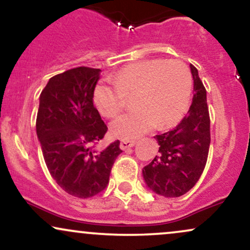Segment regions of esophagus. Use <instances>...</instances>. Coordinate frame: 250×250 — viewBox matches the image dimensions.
<instances>
[{"label":"esophagus","mask_w":250,"mask_h":250,"mask_svg":"<svg viewBox=\"0 0 250 250\" xmlns=\"http://www.w3.org/2000/svg\"><path fill=\"white\" fill-rule=\"evenodd\" d=\"M136 144V141H121V143H120V148L122 150H127L129 148H133V146Z\"/></svg>","instance_id":"1"}]
</instances>
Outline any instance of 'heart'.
<instances>
[{
	"instance_id": "obj_1",
	"label": "heart",
	"mask_w": 250,
	"mask_h": 250,
	"mask_svg": "<svg viewBox=\"0 0 250 250\" xmlns=\"http://www.w3.org/2000/svg\"><path fill=\"white\" fill-rule=\"evenodd\" d=\"M191 89V73L184 62L143 59L122 67L114 80H101L94 88V102L102 115L114 117L128 104V95H135L137 108L110 125L115 137L133 140L155 125L178 123L188 108Z\"/></svg>"
}]
</instances>
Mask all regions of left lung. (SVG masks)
<instances>
[{"mask_svg": "<svg viewBox=\"0 0 250 250\" xmlns=\"http://www.w3.org/2000/svg\"><path fill=\"white\" fill-rule=\"evenodd\" d=\"M193 77V99L188 115L172 130L154 136L159 154L143 167L144 182L156 194L176 198L195 185L208 156L211 134L206 89L198 70L190 65Z\"/></svg>", "mask_w": 250, "mask_h": 250, "instance_id": "8db88e82", "label": "left lung"}]
</instances>
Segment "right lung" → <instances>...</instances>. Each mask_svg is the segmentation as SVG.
Here are the masks:
<instances>
[{
    "label": "right lung",
    "instance_id": "add662e5",
    "mask_svg": "<svg viewBox=\"0 0 250 250\" xmlns=\"http://www.w3.org/2000/svg\"><path fill=\"white\" fill-rule=\"evenodd\" d=\"M100 72L85 66L65 71L51 78L39 96L36 131L45 164L62 190L81 199L104 190L122 152L119 140L94 148L108 129L93 104Z\"/></svg>",
    "mask_w": 250,
    "mask_h": 250
}]
</instances>
